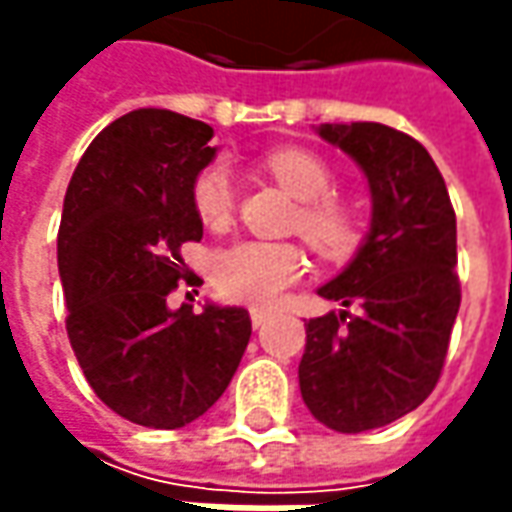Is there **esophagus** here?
<instances>
[{
    "label": "esophagus",
    "instance_id": "obj_1",
    "mask_svg": "<svg viewBox=\"0 0 512 512\" xmlns=\"http://www.w3.org/2000/svg\"><path fill=\"white\" fill-rule=\"evenodd\" d=\"M273 316V310H267V307H250V322L253 327H262Z\"/></svg>",
    "mask_w": 512,
    "mask_h": 512
}]
</instances>
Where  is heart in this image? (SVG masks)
I'll return each instance as SVG.
<instances>
[{"instance_id":"heart-1","label":"heart","mask_w":512,"mask_h":512,"mask_svg":"<svg viewBox=\"0 0 512 512\" xmlns=\"http://www.w3.org/2000/svg\"><path fill=\"white\" fill-rule=\"evenodd\" d=\"M265 168L290 196L305 202L299 233L325 256H347L356 247V219L330 199L333 173L325 162L302 148H279L265 156ZM196 216L207 227H225L233 216V173L225 162H210L190 187ZM305 273V253L290 242H239L213 256V282L227 299L270 305L287 285Z\"/></svg>"}]
</instances>
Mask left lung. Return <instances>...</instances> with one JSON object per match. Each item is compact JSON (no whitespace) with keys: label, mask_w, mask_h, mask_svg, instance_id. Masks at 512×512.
<instances>
[{"label":"left lung","mask_w":512,"mask_h":512,"mask_svg":"<svg viewBox=\"0 0 512 512\" xmlns=\"http://www.w3.org/2000/svg\"><path fill=\"white\" fill-rule=\"evenodd\" d=\"M370 187V230L316 293L339 310L307 322L299 387L313 419L364 433L402 419L433 393L459 313L456 213L430 153L379 122L319 125Z\"/></svg>","instance_id":"obj_1"}]
</instances>
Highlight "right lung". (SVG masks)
<instances>
[{"instance_id": "right-lung-1", "label": "right lung", "mask_w": 512, "mask_h": 512, "mask_svg": "<svg viewBox=\"0 0 512 512\" xmlns=\"http://www.w3.org/2000/svg\"><path fill=\"white\" fill-rule=\"evenodd\" d=\"M210 139V125L182 113L130 110L90 142L62 207L70 347L113 413L156 430L207 413L250 342L245 307H168L187 276L182 245L202 239L190 187L216 159Z\"/></svg>"}]
</instances>
